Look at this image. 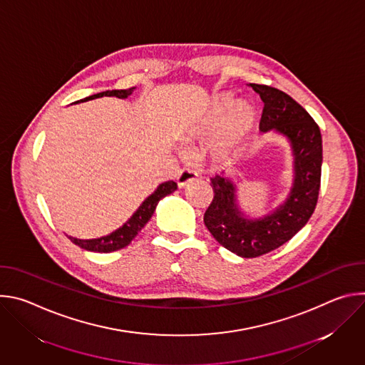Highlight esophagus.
<instances>
[{"label": "esophagus", "mask_w": 365, "mask_h": 365, "mask_svg": "<svg viewBox=\"0 0 365 365\" xmlns=\"http://www.w3.org/2000/svg\"><path fill=\"white\" fill-rule=\"evenodd\" d=\"M196 178H197L196 170L187 168V169H183V170L179 172V175H178V178H176V182H178V186H179V187H185V186H187L189 183H192Z\"/></svg>", "instance_id": "1"}]
</instances>
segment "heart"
<instances>
[{"label":"heart","instance_id":"obj_1","mask_svg":"<svg viewBox=\"0 0 365 365\" xmlns=\"http://www.w3.org/2000/svg\"><path fill=\"white\" fill-rule=\"evenodd\" d=\"M222 115L225 117L217 137L215 150L220 155H230L252 130L257 113L247 101L234 103L231 96H222L214 103L212 117L218 121Z\"/></svg>","mask_w":365,"mask_h":365}]
</instances>
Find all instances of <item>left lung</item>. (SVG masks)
Wrapping results in <instances>:
<instances>
[{"label":"left lung","mask_w":365,"mask_h":365,"mask_svg":"<svg viewBox=\"0 0 365 365\" xmlns=\"http://www.w3.org/2000/svg\"><path fill=\"white\" fill-rule=\"evenodd\" d=\"M248 86L264 102L259 131H274L290 144L293 183L284 202L273 211L250 217L241 210L231 178L217 175L211 179L215 196L203 222L222 247L242 258L279 248L307 224L318 202L322 169V137L314 118L283 91L257 83Z\"/></svg>","instance_id":"obj_1"}]
</instances>
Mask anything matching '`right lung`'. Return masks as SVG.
I'll list each match as a JSON object with an SVG mask.
<instances>
[{
    "instance_id": "1",
    "label": "right lung",
    "mask_w": 365,
    "mask_h": 365,
    "mask_svg": "<svg viewBox=\"0 0 365 365\" xmlns=\"http://www.w3.org/2000/svg\"><path fill=\"white\" fill-rule=\"evenodd\" d=\"M135 88H130V89H113V91H106V92H99L91 96H86L78 102H86L95 98H102V96H117L121 99L128 98ZM178 189V185L173 180L160 183L150 196H147L144 199V202L138 206V210L133 214V217L118 230H115L114 232L103 235L101 238H92V240H79L75 237H69V240L79 245L81 248L86 250V251H93V252H111V251H117L121 250L124 247H127L134 238L135 235L144 228V225L150 221V218L153 217L155 206L158 203L168 195L173 193Z\"/></svg>"
}]
</instances>
